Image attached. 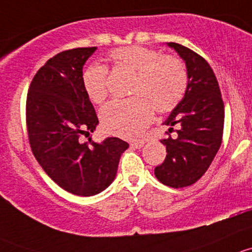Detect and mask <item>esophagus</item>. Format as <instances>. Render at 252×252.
<instances>
[{"mask_svg":"<svg viewBox=\"0 0 252 252\" xmlns=\"http://www.w3.org/2000/svg\"><path fill=\"white\" fill-rule=\"evenodd\" d=\"M145 142L143 141V139H139V141H133L131 142V147L134 148V149H141L142 147H143Z\"/></svg>","mask_w":252,"mask_h":252,"instance_id":"1","label":"esophagus"}]
</instances>
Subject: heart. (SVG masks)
<instances>
[{
    "label": "heart",
    "mask_w": 252,
    "mask_h": 252,
    "mask_svg": "<svg viewBox=\"0 0 252 252\" xmlns=\"http://www.w3.org/2000/svg\"><path fill=\"white\" fill-rule=\"evenodd\" d=\"M110 59L134 74L131 98L113 100L100 110L105 132L124 138L141 136L152 121L154 110L167 113L182 100L188 85L183 62L175 56L142 46H128L111 52ZM82 86L92 102L102 103L109 94L108 70L92 64L82 72Z\"/></svg>",
    "instance_id": "b5f03b06"
}]
</instances>
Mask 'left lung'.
<instances>
[{"instance_id":"1","label":"left lung","mask_w":252,"mask_h":252,"mask_svg":"<svg viewBox=\"0 0 252 252\" xmlns=\"http://www.w3.org/2000/svg\"><path fill=\"white\" fill-rule=\"evenodd\" d=\"M187 66L188 85L177 107L164 125L168 132L177 125L176 137L161 139L166 158L154 170L155 177L172 188L191 186L200 180L216 157L222 143L224 105L214 70L203 57L191 49L168 42Z\"/></svg>"}]
</instances>
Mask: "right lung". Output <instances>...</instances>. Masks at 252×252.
I'll list each match as a JSON object with an SVG mask.
<instances>
[{
    "mask_svg": "<svg viewBox=\"0 0 252 252\" xmlns=\"http://www.w3.org/2000/svg\"><path fill=\"white\" fill-rule=\"evenodd\" d=\"M97 47L61 52L40 68L27 98V126L31 150L59 187L80 196H92L115 180L128 143L108 137L102 143L90 136L98 118L82 86V69Z\"/></svg>",
    "mask_w": 252,
    "mask_h": 252,
    "instance_id": "right-lung-1",
    "label": "right lung"
}]
</instances>
